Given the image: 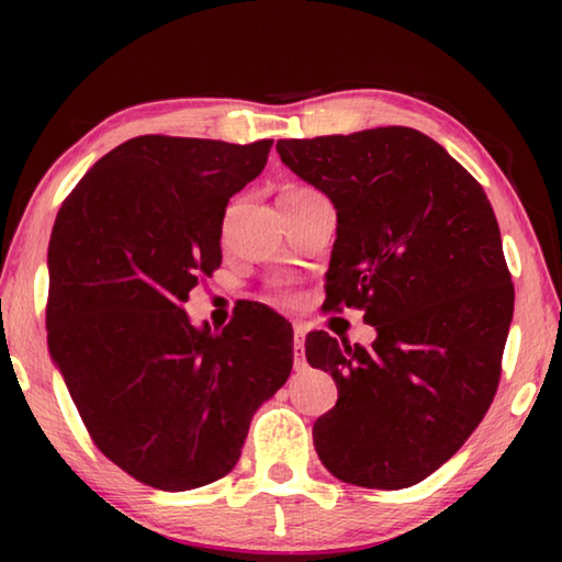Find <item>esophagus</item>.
Returning a JSON list of instances; mask_svg holds the SVG:
<instances>
[{"label": "esophagus", "mask_w": 562, "mask_h": 562, "mask_svg": "<svg viewBox=\"0 0 562 562\" xmlns=\"http://www.w3.org/2000/svg\"><path fill=\"white\" fill-rule=\"evenodd\" d=\"M304 335H307V329L302 325H294V341H292V351H294V369H304Z\"/></svg>", "instance_id": "34e87169"}]
</instances>
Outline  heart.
<instances>
[{
  "label": "heart",
  "instance_id": "1",
  "mask_svg": "<svg viewBox=\"0 0 562 562\" xmlns=\"http://www.w3.org/2000/svg\"><path fill=\"white\" fill-rule=\"evenodd\" d=\"M288 190H300V188H288Z\"/></svg>",
  "mask_w": 562,
  "mask_h": 562
}]
</instances>
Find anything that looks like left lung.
I'll list each match as a JSON object with an SVG mask.
<instances>
[{
  "label": "left lung",
  "instance_id": "1",
  "mask_svg": "<svg viewBox=\"0 0 562 562\" xmlns=\"http://www.w3.org/2000/svg\"><path fill=\"white\" fill-rule=\"evenodd\" d=\"M282 164L337 211L327 307H359L372 347L310 331L337 384L312 429L325 469L361 488L424 481L496 396L513 319L501 231L483 188L422 131L278 140Z\"/></svg>",
  "mask_w": 562,
  "mask_h": 562
}]
</instances>
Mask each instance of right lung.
I'll return each mask as SVG.
<instances>
[{
    "mask_svg": "<svg viewBox=\"0 0 562 562\" xmlns=\"http://www.w3.org/2000/svg\"><path fill=\"white\" fill-rule=\"evenodd\" d=\"M272 140L138 136L93 164L49 240V355L103 456L160 491L223 479L258 408L292 372V327L260 304L190 325L223 260L227 201Z\"/></svg>",
    "mask_w": 562,
    "mask_h": 562,
    "instance_id": "right-lung-1",
    "label": "right lung"
}]
</instances>
